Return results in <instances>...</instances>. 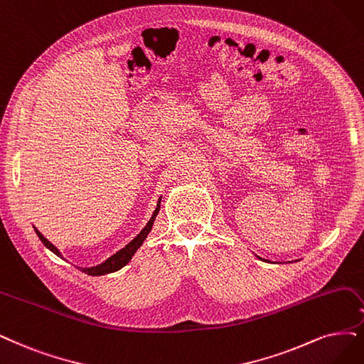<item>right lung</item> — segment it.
Returning a JSON list of instances; mask_svg holds the SVG:
<instances>
[{"instance_id":"add662e5","label":"right lung","mask_w":364,"mask_h":364,"mask_svg":"<svg viewBox=\"0 0 364 364\" xmlns=\"http://www.w3.org/2000/svg\"><path fill=\"white\" fill-rule=\"evenodd\" d=\"M159 208H160V199H159L157 208H156V211H154V214H153V218L150 219V222H148V223L145 225L144 230H142L136 237H134L126 247H123L121 250H118L115 255H112L111 258H107V259H106L103 264H100V265L91 267V268H79V270H80V272H84V273H87V274H90V276H103V274L114 273V272L119 270V268H123V267H124V265L132 259V257L134 255V252H136V250L141 247V245L144 243V240L146 238L148 232L151 231V226H153L154 218L157 216ZM36 232H37L38 238L42 240V243H43L49 250H52L53 253H55L57 257H61L60 252L57 250V247H55V246H53L52 243H49V241H48L42 234H40L37 230H36Z\"/></svg>"}]
</instances>
